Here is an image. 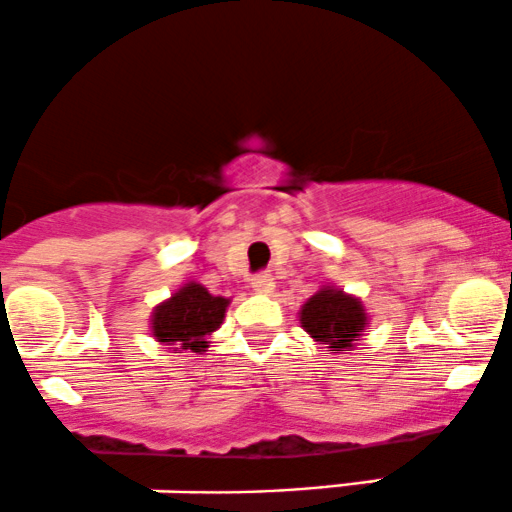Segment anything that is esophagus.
<instances>
[{
    "instance_id": "34e87169",
    "label": "esophagus",
    "mask_w": 512,
    "mask_h": 512,
    "mask_svg": "<svg viewBox=\"0 0 512 512\" xmlns=\"http://www.w3.org/2000/svg\"><path fill=\"white\" fill-rule=\"evenodd\" d=\"M250 284H252V289L257 291V294H272V289H274L272 274H267V272L255 274V277L250 279Z\"/></svg>"
}]
</instances>
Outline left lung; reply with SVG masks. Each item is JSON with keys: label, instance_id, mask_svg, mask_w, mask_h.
I'll return each instance as SVG.
<instances>
[{"label": "left lung", "instance_id": "1", "mask_svg": "<svg viewBox=\"0 0 512 512\" xmlns=\"http://www.w3.org/2000/svg\"><path fill=\"white\" fill-rule=\"evenodd\" d=\"M367 316L362 303L338 289H323L301 308V325L311 338L330 347V352L350 350L364 330Z\"/></svg>", "mask_w": 512, "mask_h": 512}]
</instances>
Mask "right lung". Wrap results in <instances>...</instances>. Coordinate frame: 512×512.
Instances as JSON below:
<instances>
[{"mask_svg":"<svg viewBox=\"0 0 512 512\" xmlns=\"http://www.w3.org/2000/svg\"><path fill=\"white\" fill-rule=\"evenodd\" d=\"M228 299L211 296L201 284H187L155 308L153 333L157 342L177 345V350L204 352L206 338L223 323Z\"/></svg>","mask_w":512,"mask_h":512,"instance_id":"obj_1","label":"right lung"}]
</instances>
